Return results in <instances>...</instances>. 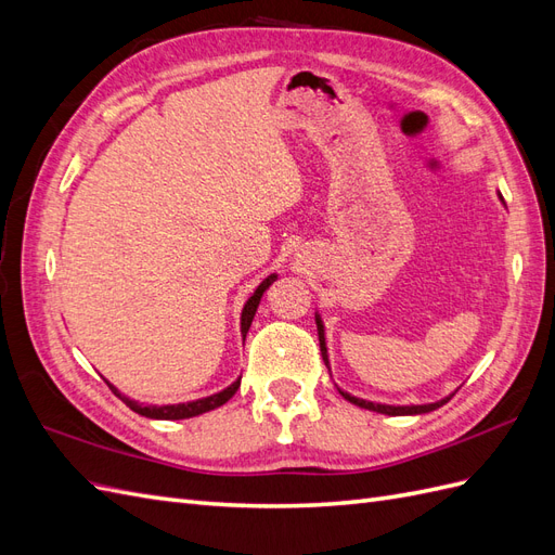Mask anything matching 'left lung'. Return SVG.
<instances>
[{
	"mask_svg": "<svg viewBox=\"0 0 555 555\" xmlns=\"http://www.w3.org/2000/svg\"><path fill=\"white\" fill-rule=\"evenodd\" d=\"M317 331H319V347H322L324 363L328 365L326 343H324V326H322V319H319V317H317ZM340 393H343V398H347L349 402H354V405H359V408H363V410H373V412L389 414V416H402V414H426V412H433V410L442 408L444 402H449V400H451V396H449V398H444V400H440V402H430V405H405V408H393V405H377V402H367V400H361V398L349 396V393H345V391H340Z\"/></svg>",
	"mask_w": 555,
	"mask_h": 555,
	"instance_id": "obj_1",
	"label": "left lung"
}]
</instances>
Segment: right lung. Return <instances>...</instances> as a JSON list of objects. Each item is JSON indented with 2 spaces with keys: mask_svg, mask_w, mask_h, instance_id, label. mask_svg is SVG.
<instances>
[{
  "mask_svg": "<svg viewBox=\"0 0 555 555\" xmlns=\"http://www.w3.org/2000/svg\"><path fill=\"white\" fill-rule=\"evenodd\" d=\"M275 278L278 275H268L259 287H257V292L249 296V300L245 304V308H243V317H241V331H243V338L247 335V331H249V324H251V319H255V312H257V308H259V300H261V296H263V292L271 287V284L275 282ZM108 384V382H106ZM111 386V384H108ZM238 386H241V379L238 382H233L229 389H224V391H220V393H215V396H208V398H201V400H194V402H180V405H162V408H157V405H141V402H137V400H129L127 396H122L120 391L115 389V386H111V391L120 398L125 405L129 408V410H133L137 414H141V416H147V418H164V422H176V418H190V416H198V414H204V412H210V410H215V408H220V405H224V402L238 391Z\"/></svg>",
  "mask_w": 555,
  "mask_h": 555,
  "instance_id": "add662e5",
  "label": "right lung"
}]
</instances>
